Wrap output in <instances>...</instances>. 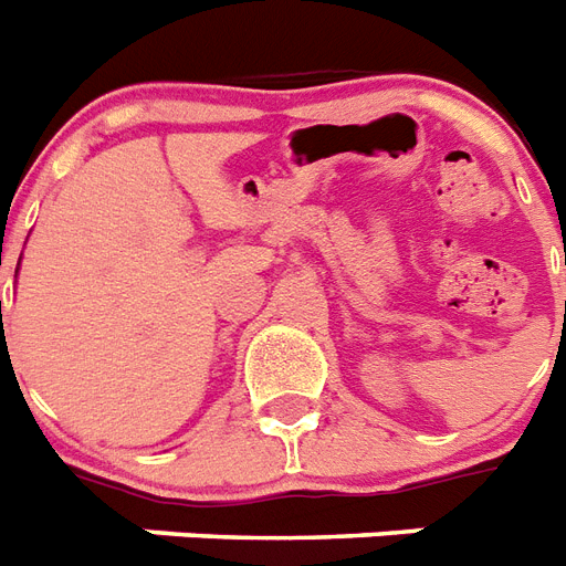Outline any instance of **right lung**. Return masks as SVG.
<instances>
[{
  "label": "right lung",
  "instance_id": "add662e5",
  "mask_svg": "<svg viewBox=\"0 0 566 566\" xmlns=\"http://www.w3.org/2000/svg\"><path fill=\"white\" fill-rule=\"evenodd\" d=\"M0 324H2V301H0Z\"/></svg>",
  "mask_w": 566,
  "mask_h": 566
}]
</instances>
